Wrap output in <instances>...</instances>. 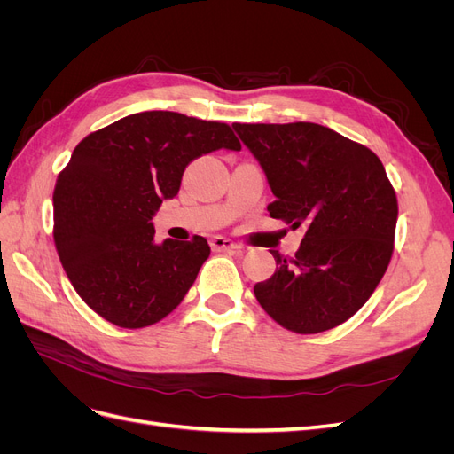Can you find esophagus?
Instances as JSON below:
<instances>
[{"instance_id":"esophagus-1","label":"esophagus","mask_w":454,"mask_h":454,"mask_svg":"<svg viewBox=\"0 0 454 454\" xmlns=\"http://www.w3.org/2000/svg\"><path fill=\"white\" fill-rule=\"evenodd\" d=\"M210 246H212L214 252H235V250L240 248V246H239L235 240H231V239L222 237V235L214 237V239L210 240Z\"/></svg>"}]
</instances>
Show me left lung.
<instances>
[{"label":"left lung","mask_w":454,"mask_h":454,"mask_svg":"<svg viewBox=\"0 0 454 454\" xmlns=\"http://www.w3.org/2000/svg\"><path fill=\"white\" fill-rule=\"evenodd\" d=\"M263 167L270 217L305 237L294 257L270 252L277 270L254 286L270 318L299 335L327 332L358 312L394 252L397 199L369 147L316 122H232Z\"/></svg>","instance_id":"8db88e82"}]
</instances>
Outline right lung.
Here are the masks:
<instances>
[{
    "label": "right lung",
    "instance_id": "right-lung-1",
    "mask_svg": "<svg viewBox=\"0 0 454 454\" xmlns=\"http://www.w3.org/2000/svg\"><path fill=\"white\" fill-rule=\"evenodd\" d=\"M240 149L225 122L142 112L90 132L54 185L52 237L79 297L104 320L140 329L182 303L210 255L204 237L153 242L151 219L187 164Z\"/></svg>",
    "mask_w": 454,
    "mask_h": 454
}]
</instances>
